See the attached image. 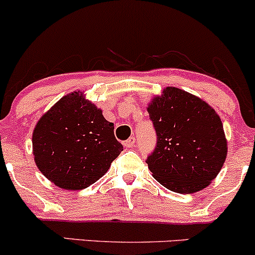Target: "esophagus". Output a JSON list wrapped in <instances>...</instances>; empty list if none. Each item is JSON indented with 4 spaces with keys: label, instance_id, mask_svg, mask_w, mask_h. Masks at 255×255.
<instances>
[{
    "label": "esophagus",
    "instance_id": "34e87169",
    "mask_svg": "<svg viewBox=\"0 0 255 255\" xmlns=\"http://www.w3.org/2000/svg\"><path fill=\"white\" fill-rule=\"evenodd\" d=\"M135 141H136L135 137H134V136H130L129 139L126 140V141L124 142V145L126 146V147H128V148H129V147H133V146L135 145Z\"/></svg>",
    "mask_w": 255,
    "mask_h": 255
}]
</instances>
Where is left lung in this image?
Masks as SVG:
<instances>
[{
    "mask_svg": "<svg viewBox=\"0 0 255 255\" xmlns=\"http://www.w3.org/2000/svg\"><path fill=\"white\" fill-rule=\"evenodd\" d=\"M157 142L146 158L152 175L172 192L189 194L218 175L227 157L223 125L200 98L166 87L148 107Z\"/></svg>",
    "mask_w": 255,
    "mask_h": 255,
    "instance_id": "1",
    "label": "left lung"
}]
</instances>
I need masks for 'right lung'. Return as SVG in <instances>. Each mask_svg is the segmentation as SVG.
<instances>
[{"label":"right lung","instance_id":"add662e5","mask_svg":"<svg viewBox=\"0 0 255 255\" xmlns=\"http://www.w3.org/2000/svg\"><path fill=\"white\" fill-rule=\"evenodd\" d=\"M32 145L44 176L72 191L95 183L124 151L114 124L78 92L64 96L38 121Z\"/></svg>","mask_w":255,"mask_h":255}]
</instances>
